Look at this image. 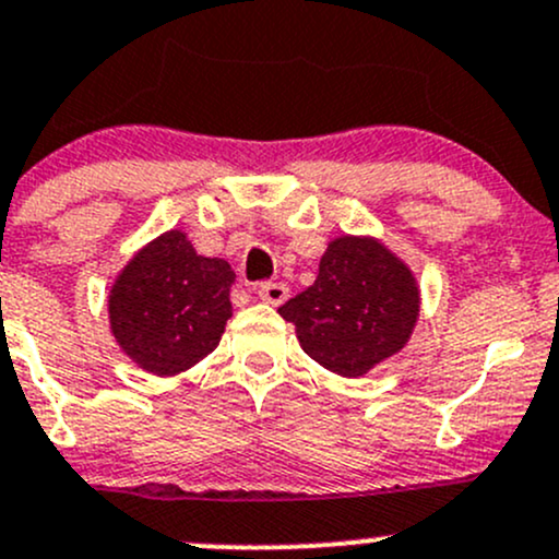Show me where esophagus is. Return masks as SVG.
Listing matches in <instances>:
<instances>
[{
    "label": "esophagus",
    "mask_w": 559,
    "mask_h": 559,
    "mask_svg": "<svg viewBox=\"0 0 559 559\" xmlns=\"http://www.w3.org/2000/svg\"><path fill=\"white\" fill-rule=\"evenodd\" d=\"M257 297L270 305H281L286 302V297H289V286L278 284V281H267V284L257 286Z\"/></svg>",
    "instance_id": "34e87169"
}]
</instances>
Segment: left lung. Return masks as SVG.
Returning <instances> with one entry per match:
<instances>
[{
	"instance_id": "left-lung-1",
	"label": "left lung",
	"mask_w": 559,
	"mask_h": 559,
	"mask_svg": "<svg viewBox=\"0 0 559 559\" xmlns=\"http://www.w3.org/2000/svg\"><path fill=\"white\" fill-rule=\"evenodd\" d=\"M302 350L343 378H361L413 337L420 289L407 262L369 235L329 240L313 286L281 305Z\"/></svg>"
}]
</instances>
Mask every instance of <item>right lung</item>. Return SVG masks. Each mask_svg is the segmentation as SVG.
<instances>
[{"label":"right lung","mask_w":559,"mask_h":559,"mask_svg":"<svg viewBox=\"0 0 559 559\" xmlns=\"http://www.w3.org/2000/svg\"><path fill=\"white\" fill-rule=\"evenodd\" d=\"M233 267L201 257L187 233L139 249L109 289V329L122 354L157 378L195 367L219 345L233 316Z\"/></svg>","instance_id":"right-lung-1"}]
</instances>
